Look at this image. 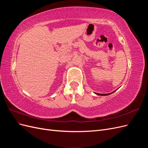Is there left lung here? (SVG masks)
I'll use <instances>...</instances> for the list:
<instances>
[{
    "label": "left lung",
    "instance_id": "obj_1",
    "mask_svg": "<svg viewBox=\"0 0 148 148\" xmlns=\"http://www.w3.org/2000/svg\"><path fill=\"white\" fill-rule=\"evenodd\" d=\"M116 90H117V89H116ZM115 90V91H116ZM115 91H113V92H112L111 93H108V94H99V93H96V95H99V96H108V95H111L112 93H113L114 92H115Z\"/></svg>",
    "mask_w": 148,
    "mask_h": 148
}]
</instances>
